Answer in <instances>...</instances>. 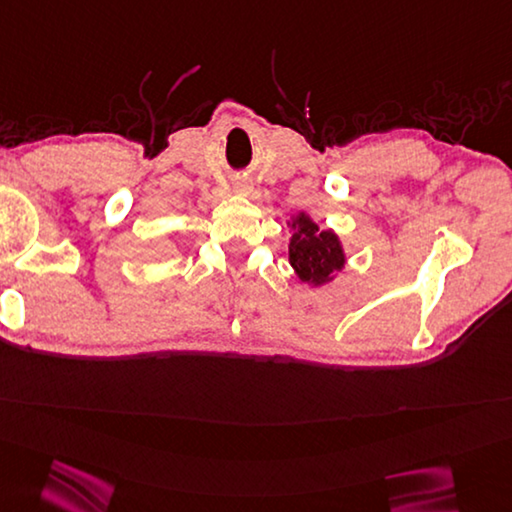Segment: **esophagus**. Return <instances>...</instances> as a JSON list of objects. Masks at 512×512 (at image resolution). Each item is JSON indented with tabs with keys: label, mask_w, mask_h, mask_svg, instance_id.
Listing matches in <instances>:
<instances>
[{
	"label": "esophagus",
	"mask_w": 512,
	"mask_h": 512,
	"mask_svg": "<svg viewBox=\"0 0 512 512\" xmlns=\"http://www.w3.org/2000/svg\"><path fill=\"white\" fill-rule=\"evenodd\" d=\"M233 188H235V193H242V195L250 193V184L246 182V179H237Z\"/></svg>",
	"instance_id": "1"
}]
</instances>
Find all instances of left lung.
Instances as JSON below:
<instances>
[{"label":"left lung","instance_id":"8db88e82","mask_svg":"<svg viewBox=\"0 0 512 512\" xmlns=\"http://www.w3.org/2000/svg\"><path fill=\"white\" fill-rule=\"evenodd\" d=\"M293 237L288 244V262L299 282L324 286L344 268L346 255L342 242L330 228H319L306 213H299L290 222Z\"/></svg>","mask_w":512,"mask_h":512}]
</instances>
